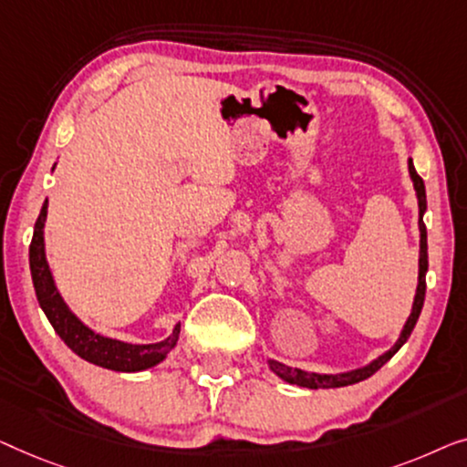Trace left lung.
Here are the masks:
<instances>
[{"label": "left lung", "instance_id": "8db88e82", "mask_svg": "<svg viewBox=\"0 0 467 467\" xmlns=\"http://www.w3.org/2000/svg\"><path fill=\"white\" fill-rule=\"evenodd\" d=\"M409 171H410L412 183H415L417 199H419V231H421V252H419V285H417V296H415V302H412V313H410L409 321H406L402 334H400L398 343L393 345L389 351L383 353V356H380L379 359H374L372 364L359 368V370L345 372V374H315V372L298 370V368H290V366H285V364L275 362V359H271V362H268V366H271V370L277 374V377L287 380V383L300 385V387H308V389H326V387H345V385L359 383V380L372 377V374L377 372L380 366L389 362V359L398 353L400 347H402L406 340H409L410 332L415 330L417 319H419V315H421V308H423V300H425V273H428V231H425V224H423V213H425V207H428V201H425V183H423V180H421V177H419V173L415 171V165H412V161H409Z\"/></svg>", "mask_w": 467, "mask_h": 467}]
</instances>
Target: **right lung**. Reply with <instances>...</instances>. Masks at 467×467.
Wrapping results in <instances>:
<instances>
[{
    "label": "right lung",
    "mask_w": 467,
    "mask_h": 467,
    "mask_svg": "<svg viewBox=\"0 0 467 467\" xmlns=\"http://www.w3.org/2000/svg\"><path fill=\"white\" fill-rule=\"evenodd\" d=\"M48 212V201L42 205V212L37 215L34 239L29 245V266L31 279H34L36 296L46 317L55 327V332L61 337L65 345L69 347L76 356L87 359L90 364L101 368H109L116 372H137L152 368L167 358V353L177 345L180 338V326H175L173 334L162 343L154 345H130L122 340L105 338L82 324L74 313L65 305L61 294L57 292L55 281H52L48 262L44 255V222Z\"/></svg>",
    "instance_id": "add662e5"
}]
</instances>
